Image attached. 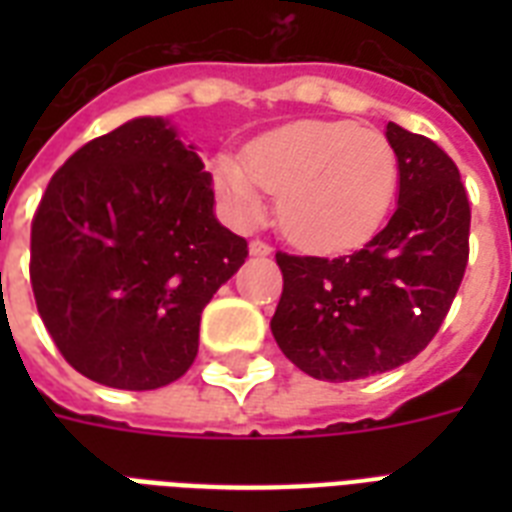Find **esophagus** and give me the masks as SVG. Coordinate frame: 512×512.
<instances>
[{"mask_svg":"<svg viewBox=\"0 0 512 512\" xmlns=\"http://www.w3.org/2000/svg\"><path fill=\"white\" fill-rule=\"evenodd\" d=\"M271 252H273V249L268 247L265 241H260V239L249 241V255H252V257H268Z\"/></svg>","mask_w":512,"mask_h":512,"instance_id":"esophagus-1","label":"esophagus"}]
</instances>
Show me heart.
<instances>
[{
  "instance_id": "1",
  "label": "heart",
  "mask_w": 512,
  "mask_h": 512,
  "mask_svg": "<svg viewBox=\"0 0 512 512\" xmlns=\"http://www.w3.org/2000/svg\"><path fill=\"white\" fill-rule=\"evenodd\" d=\"M217 196L236 228L265 217L268 191L289 239L308 249H345L369 239L398 191L396 148L377 130L353 122L305 119L252 140L247 159H212Z\"/></svg>"
}]
</instances>
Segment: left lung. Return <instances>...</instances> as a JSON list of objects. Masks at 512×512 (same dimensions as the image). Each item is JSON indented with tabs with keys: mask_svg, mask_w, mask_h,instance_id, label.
Instances as JSON below:
<instances>
[{
	"mask_svg": "<svg viewBox=\"0 0 512 512\" xmlns=\"http://www.w3.org/2000/svg\"><path fill=\"white\" fill-rule=\"evenodd\" d=\"M385 138L401 164L385 228L342 257L276 255L284 292L271 332L281 353L316 380H364L412 361L465 276L470 204L457 164L396 122Z\"/></svg>",
	"mask_w": 512,
	"mask_h": 512,
	"instance_id": "left-lung-1",
	"label": "left lung"
}]
</instances>
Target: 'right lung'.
I'll list each match as a JSON object with an SVG mask.
<instances>
[{
	"label": "right lung",
	"instance_id": "add662e5",
	"mask_svg": "<svg viewBox=\"0 0 512 512\" xmlns=\"http://www.w3.org/2000/svg\"><path fill=\"white\" fill-rule=\"evenodd\" d=\"M247 241L215 215L212 175L170 119L138 116L82 146L31 223V287L68 364L119 390H156L199 353L204 305Z\"/></svg>",
	"mask_w": 512,
	"mask_h": 512
}]
</instances>
